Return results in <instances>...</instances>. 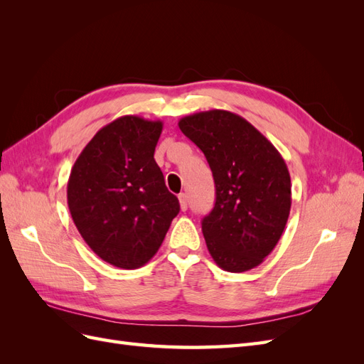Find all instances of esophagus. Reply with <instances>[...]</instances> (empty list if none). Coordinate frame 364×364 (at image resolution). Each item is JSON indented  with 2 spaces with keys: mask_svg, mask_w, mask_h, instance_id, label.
<instances>
[{
  "mask_svg": "<svg viewBox=\"0 0 364 364\" xmlns=\"http://www.w3.org/2000/svg\"><path fill=\"white\" fill-rule=\"evenodd\" d=\"M179 203H181L182 211H186V208H188V197H186L185 193L179 194Z\"/></svg>",
  "mask_w": 364,
  "mask_h": 364,
  "instance_id": "obj_1",
  "label": "esophagus"
}]
</instances>
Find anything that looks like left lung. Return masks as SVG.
<instances>
[{
    "label": "left lung",
    "mask_w": 364,
    "mask_h": 364,
    "mask_svg": "<svg viewBox=\"0 0 364 364\" xmlns=\"http://www.w3.org/2000/svg\"><path fill=\"white\" fill-rule=\"evenodd\" d=\"M213 171L215 205L202 220L218 267L240 273L259 266L287 225L290 173L281 153L249 121L229 111L197 112L179 121Z\"/></svg>",
    "instance_id": "left-lung-1"
}]
</instances>
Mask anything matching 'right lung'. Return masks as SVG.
Segmentation results:
<instances>
[{
	"label": "right lung",
	"mask_w": 364,
	"mask_h": 364,
	"mask_svg": "<svg viewBox=\"0 0 364 364\" xmlns=\"http://www.w3.org/2000/svg\"><path fill=\"white\" fill-rule=\"evenodd\" d=\"M162 121L119 117L94 135L73 165L68 208L75 228L98 257L138 269L161 247L179 200L153 158Z\"/></svg>",
	"instance_id": "add662e5"
}]
</instances>
